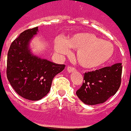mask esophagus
I'll return each instance as SVG.
<instances>
[{"mask_svg":"<svg viewBox=\"0 0 131 131\" xmlns=\"http://www.w3.org/2000/svg\"><path fill=\"white\" fill-rule=\"evenodd\" d=\"M67 71H68V73H72V72L76 71V68L71 67V66H68V68H67Z\"/></svg>","mask_w":131,"mask_h":131,"instance_id":"obj_1","label":"esophagus"}]
</instances>
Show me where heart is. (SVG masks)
Returning <instances> with one entry per match:
<instances>
[{"label":"heart","instance_id":"1","mask_svg":"<svg viewBox=\"0 0 131 131\" xmlns=\"http://www.w3.org/2000/svg\"><path fill=\"white\" fill-rule=\"evenodd\" d=\"M54 49L61 55L70 54V49L77 50L76 58L85 68L101 66L111 60L114 54V46L91 33H76L64 40L56 38Z\"/></svg>","mask_w":131,"mask_h":131}]
</instances>
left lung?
<instances>
[{
	"instance_id": "1",
	"label": "left lung",
	"mask_w": 131,
	"mask_h": 131,
	"mask_svg": "<svg viewBox=\"0 0 131 131\" xmlns=\"http://www.w3.org/2000/svg\"><path fill=\"white\" fill-rule=\"evenodd\" d=\"M122 68V63H119L85 73L84 82L77 91V95L88 105L104 103L119 88Z\"/></svg>"
}]
</instances>
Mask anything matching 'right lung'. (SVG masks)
Returning a JSON list of instances; mask_svg holds the SVG:
<instances>
[{
    "label": "right lung",
    "instance_id": "1",
    "mask_svg": "<svg viewBox=\"0 0 131 131\" xmlns=\"http://www.w3.org/2000/svg\"><path fill=\"white\" fill-rule=\"evenodd\" d=\"M38 32V28L28 29L13 41L7 57L8 80L23 98L38 101L50 90L53 78L65 68L32 53L30 43Z\"/></svg>",
    "mask_w": 131,
    "mask_h": 131
}]
</instances>
